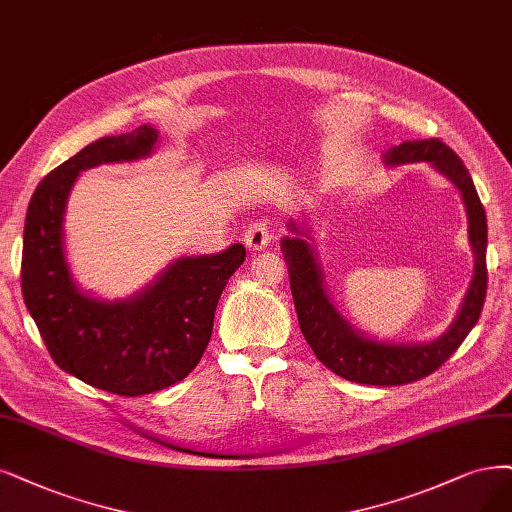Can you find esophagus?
I'll return each mask as SVG.
<instances>
[{
    "instance_id": "obj_1",
    "label": "esophagus",
    "mask_w": 512,
    "mask_h": 512,
    "mask_svg": "<svg viewBox=\"0 0 512 512\" xmlns=\"http://www.w3.org/2000/svg\"><path fill=\"white\" fill-rule=\"evenodd\" d=\"M272 240V223L268 219H259L249 223V227L244 230V244L249 246L251 251H261L266 249Z\"/></svg>"
}]
</instances>
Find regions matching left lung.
<instances>
[{"mask_svg": "<svg viewBox=\"0 0 512 512\" xmlns=\"http://www.w3.org/2000/svg\"><path fill=\"white\" fill-rule=\"evenodd\" d=\"M386 164L432 162V166L456 185L468 213V238L475 251V276L464 297L458 318L434 342L428 344H384L373 342L352 331L346 320L337 314L323 289V276L312 255L310 244L301 238L295 223H289L295 238L282 240V255L289 266L291 293L299 329L314 350L316 358L335 375L348 382L369 386H403L418 382L437 371L477 325L487 293V217L468 168L460 156L441 139L405 141L386 151Z\"/></svg>", "mask_w": 512, "mask_h": 512, "instance_id": "obj_1", "label": "left lung"}]
</instances>
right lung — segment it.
I'll use <instances>...</instances> for the list:
<instances>
[{
  "instance_id": "right-lung-1",
  "label": "right lung",
  "mask_w": 512,
  "mask_h": 512,
  "mask_svg": "<svg viewBox=\"0 0 512 512\" xmlns=\"http://www.w3.org/2000/svg\"><path fill=\"white\" fill-rule=\"evenodd\" d=\"M151 126L103 137L56 166L35 187L25 234L21 287L52 361L88 386L141 396L181 382L211 342L217 301L242 266L244 246L183 257L128 301H99L75 289L63 253V215L80 170L149 156Z\"/></svg>"
}]
</instances>
